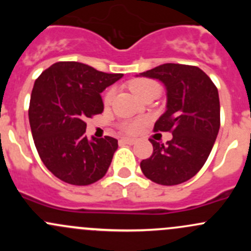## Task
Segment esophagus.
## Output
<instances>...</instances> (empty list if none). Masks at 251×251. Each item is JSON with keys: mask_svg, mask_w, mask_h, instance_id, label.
Wrapping results in <instances>:
<instances>
[{"mask_svg": "<svg viewBox=\"0 0 251 251\" xmlns=\"http://www.w3.org/2000/svg\"><path fill=\"white\" fill-rule=\"evenodd\" d=\"M121 142H124V143H126V144H135L136 141L135 138H130V137H123L121 138Z\"/></svg>", "mask_w": 251, "mask_h": 251, "instance_id": "1", "label": "esophagus"}]
</instances>
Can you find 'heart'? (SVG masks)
I'll return each instance as SVG.
<instances>
[{
	"instance_id": "b5f03b06",
	"label": "heart",
	"mask_w": 251,
	"mask_h": 251,
	"mask_svg": "<svg viewBox=\"0 0 251 251\" xmlns=\"http://www.w3.org/2000/svg\"><path fill=\"white\" fill-rule=\"evenodd\" d=\"M130 87H131V90L133 91V93L137 96V97H141V96L143 95V93H146L147 91L151 90V88H154V87H159V85L156 82H154V81L148 80V78H136V80H133L132 82L130 83ZM115 93H116V90L114 87H111L110 90L105 93L104 104L108 105L113 102L114 97H115ZM141 126H142V121H140V120L125 121V123L121 124V127H123L124 130L128 133L138 132L141 128Z\"/></svg>"
}]
</instances>
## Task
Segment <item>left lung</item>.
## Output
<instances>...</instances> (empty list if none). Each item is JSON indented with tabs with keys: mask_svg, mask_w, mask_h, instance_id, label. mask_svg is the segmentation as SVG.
<instances>
[{
	"mask_svg": "<svg viewBox=\"0 0 251 251\" xmlns=\"http://www.w3.org/2000/svg\"><path fill=\"white\" fill-rule=\"evenodd\" d=\"M137 76L156 78L166 88V110L154 131H170L164 146L154 140L153 154L141 161L147 178L163 186L191 179L209 158L220 130L219 91L198 67L166 63Z\"/></svg>",
	"mask_w": 251,
	"mask_h": 251,
	"instance_id": "8db88e82",
	"label": "left lung"
}]
</instances>
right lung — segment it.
I'll return each instance as SVG.
<instances>
[{"label":"right lung","instance_id":"add662e5","mask_svg":"<svg viewBox=\"0 0 251 251\" xmlns=\"http://www.w3.org/2000/svg\"><path fill=\"white\" fill-rule=\"evenodd\" d=\"M78 62H58L35 81L29 123L42 163L69 184L87 186L107 174L118 140H88L86 119L104 109L100 93L123 77Z\"/></svg>","mask_w":251,"mask_h":251}]
</instances>
